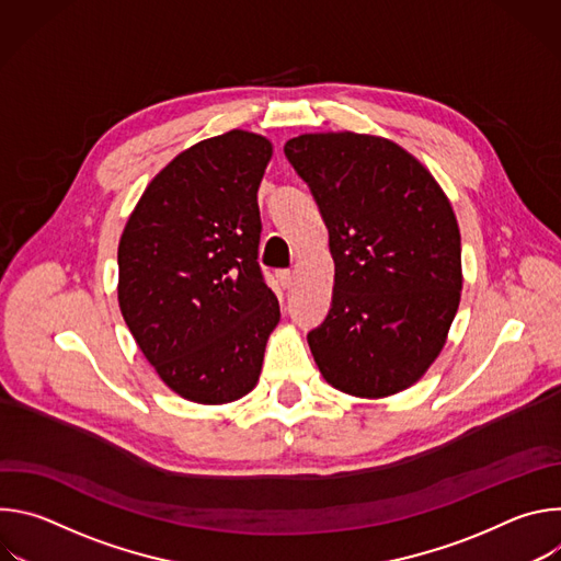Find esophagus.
Instances as JSON below:
<instances>
[{
    "mask_svg": "<svg viewBox=\"0 0 561 561\" xmlns=\"http://www.w3.org/2000/svg\"><path fill=\"white\" fill-rule=\"evenodd\" d=\"M277 279H279V284H282L284 288H293V284H295V273H293V271H279V273H277Z\"/></svg>",
    "mask_w": 561,
    "mask_h": 561,
    "instance_id": "obj_1",
    "label": "esophagus"
}]
</instances>
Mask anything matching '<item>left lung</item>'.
<instances>
[{"mask_svg": "<svg viewBox=\"0 0 561 561\" xmlns=\"http://www.w3.org/2000/svg\"><path fill=\"white\" fill-rule=\"evenodd\" d=\"M329 228L327 319L308 333L324 379L355 397L413 386L439 355L461 290V237L435 178L383 137L310 133L284 144Z\"/></svg>", "mask_w": 561, "mask_h": 561, "instance_id": "left-lung-1", "label": "left lung"}]
</instances>
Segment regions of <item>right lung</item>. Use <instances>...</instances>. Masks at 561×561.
Wrapping results in <instances>:
<instances>
[{"label":"right lung","mask_w":561,"mask_h":561,"mask_svg":"<svg viewBox=\"0 0 561 561\" xmlns=\"http://www.w3.org/2000/svg\"><path fill=\"white\" fill-rule=\"evenodd\" d=\"M266 137L230 130L154 175L119 239V308L144 357L197 404H228L260 379L279 301L257 262Z\"/></svg>","instance_id":"add662e5"}]
</instances>
